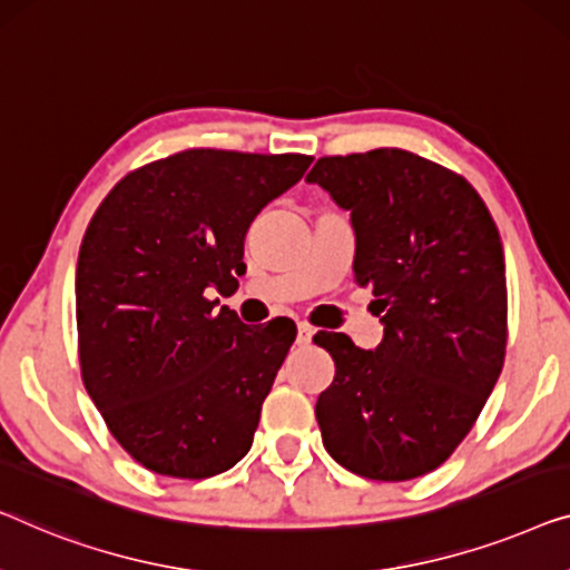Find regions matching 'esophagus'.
Segmentation results:
<instances>
[{
	"label": "esophagus",
	"instance_id": "obj_1",
	"mask_svg": "<svg viewBox=\"0 0 570 570\" xmlns=\"http://www.w3.org/2000/svg\"><path fill=\"white\" fill-rule=\"evenodd\" d=\"M311 336H313V326H308V324H298V344L303 346V344H308L311 342Z\"/></svg>",
	"mask_w": 570,
	"mask_h": 570
}]
</instances>
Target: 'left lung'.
I'll return each mask as SVG.
<instances>
[{"mask_svg": "<svg viewBox=\"0 0 570 570\" xmlns=\"http://www.w3.org/2000/svg\"><path fill=\"white\" fill-rule=\"evenodd\" d=\"M352 213L354 283L373 287L383 342L318 332L336 375L318 395L324 448L370 481L440 468L497 385L507 354L499 228L463 175L403 148L321 156L308 171Z\"/></svg>", "mask_w": 570, "mask_h": 570, "instance_id": "obj_1", "label": "left lung"}]
</instances>
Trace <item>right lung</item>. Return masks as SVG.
Listing matches in <instances>:
<instances>
[{"label":"right lung","mask_w":570,"mask_h":570,"mask_svg":"<svg viewBox=\"0 0 570 570\" xmlns=\"http://www.w3.org/2000/svg\"><path fill=\"white\" fill-rule=\"evenodd\" d=\"M311 161L185 148L128 171L89 220L81 381L120 448L154 473L200 481L249 452L295 326L252 328L208 295L238 285L252 220Z\"/></svg>","instance_id":"obj_1"}]
</instances>
